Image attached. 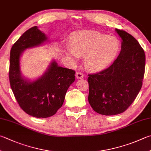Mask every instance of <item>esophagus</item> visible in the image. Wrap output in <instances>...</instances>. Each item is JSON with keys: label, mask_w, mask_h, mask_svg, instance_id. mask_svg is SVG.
<instances>
[{"label": "esophagus", "mask_w": 151, "mask_h": 151, "mask_svg": "<svg viewBox=\"0 0 151 151\" xmlns=\"http://www.w3.org/2000/svg\"><path fill=\"white\" fill-rule=\"evenodd\" d=\"M76 78H78V79L83 78L84 77V75H83V73L77 72V73H76Z\"/></svg>", "instance_id": "obj_1"}]
</instances>
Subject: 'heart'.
<instances>
[{"label":"heart","mask_w":151,"mask_h":151,"mask_svg":"<svg viewBox=\"0 0 151 151\" xmlns=\"http://www.w3.org/2000/svg\"><path fill=\"white\" fill-rule=\"evenodd\" d=\"M119 43L116 37L93 31H82L70 37V46L66 53L75 62L84 55V67L89 70H97L105 66L116 56Z\"/></svg>","instance_id":"obj_1"}]
</instances>
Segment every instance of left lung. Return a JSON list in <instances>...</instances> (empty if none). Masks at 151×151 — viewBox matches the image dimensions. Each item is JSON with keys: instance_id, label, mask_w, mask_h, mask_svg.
<instances>
[{"instance_id": "1", "label": "left lung", "mask_w": 151, "mask_h": 151, "mask_svg": "<svg viewBox=\"0 0 151 151\" xmlns=\"http://www.w3.org/2000/svg\"><path fill=\"white\" fill-rule=\"evenodd\" d=\"M122 39L119 55L113 64L89 75L88 102L92 109L104 116L124 112L142 87L145 54L137 40L123 30L115 29Z\"/></svg>"}]
</instances>
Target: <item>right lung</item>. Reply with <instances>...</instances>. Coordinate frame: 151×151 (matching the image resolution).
I'll list each match as a JSON object with an SVG mask.
<instances>
[{
	"instance_id": "add662e5",
	"label": "right lung",
	"mask_w": 151,
	"mask_h": 151,
	"mask_svg": "<svg viewBox=\"0 0 151 151\" xmlns=\"http://www.w3.org/2000/svg\"><path fill=\"white\" fill-rule=\"evenodd\" d=\"M49 42L44 33L34 26L21 35L10 50L9 79L11 88L23 110L29 116L46 118L56 114L64 102L67 90L75 81L73 70L59 66L53 60L44 73L31 81L22 75L20 58L27 49Z\"/></svg>"
}]
</instances>
